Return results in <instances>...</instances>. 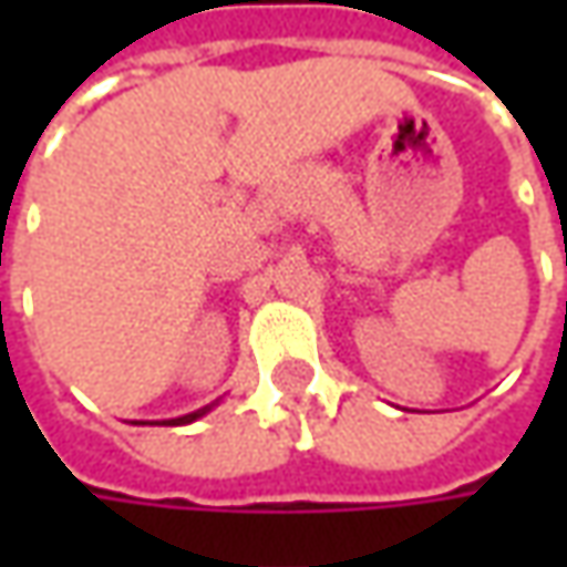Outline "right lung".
I'll list each match as a JSON object with an SVG mask.
<instances>
[{"label":"right lung","instance_id":"1","mask_svg":"<svg viewBox=\"0 0 567 567\" xmlns=\"http://www.w3.org/2000/svg\"><path fill=\"white\" fill-rule=\"evenodd\" d=\"M202 413H207V406L205 410H195V413H188V416H179V420H169L173 425H183V423H192V420H198Z\"/></svg>","mask_w":567,"mask_h":567}]
</instances>
